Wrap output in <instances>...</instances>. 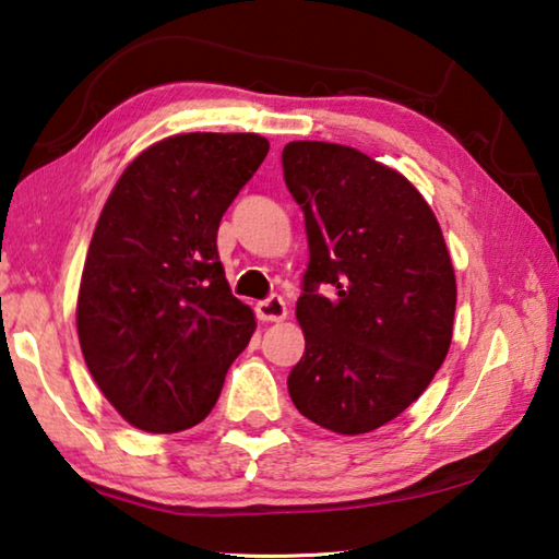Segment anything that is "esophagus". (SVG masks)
I'll return each instance as SVG.
<instances>
[{
    "instance_id": "34e87169",
    "label": "esophagus",
    "mask_w": 559,
    "mask_h": 559,
    "mask_svg": "<svg viewBox=\"0 0 559 559\" xmlns=\"http://www.w3.org/2000/svg\"><path fill=\"white\" fill-rule=\"evenodd\" d=\"M257 316L261 320H283L288 316L286 302H283L281 296H269L266 300L257 302Z\"/></svg>"
}]
</instances>
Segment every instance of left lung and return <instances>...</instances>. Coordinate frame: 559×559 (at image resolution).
I'll return each instance as SVG.
<instances>
[{
	"instance_id": "8db88e82",
	"label": "left lung",
	"mask_w": 559,
	"mask_h": 559,
	"mask_svg": "<svg viewBox=\"0 0 559 559\" xmlns=\"http://www.w3.org/2000/svg\"><path fill=\"white\" fill-rule=\"evenodd\" d=\"M281 163L310 251L296 302L306 353L288 394L318 427L367 433L419 400L449 353L447 243L409 179L355 147L298 140Z\"/></svg>"
}]
</instances>
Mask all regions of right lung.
<instances>
[{"mask_svg":"<svg viewBox=\"0 0 559 559\" xmlns=\"http://www.w3.org/2000/svg\"><path fill=\"white\" fill-rule=\"evenodd\" d=\"M269 155L253 132H187L120 175L88 246L79 340L93 380L132 427L175 433L212 412L253 335L216 251L229 204Z\"/></svg>","mask_w":559,"mask_h":559,"instance_id":"obj_1","label":"right lung"}]
</instances>
